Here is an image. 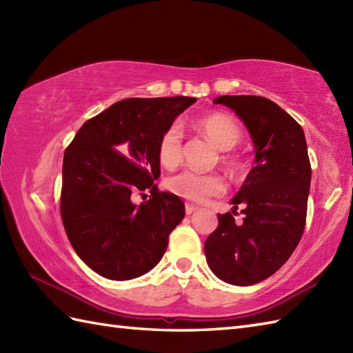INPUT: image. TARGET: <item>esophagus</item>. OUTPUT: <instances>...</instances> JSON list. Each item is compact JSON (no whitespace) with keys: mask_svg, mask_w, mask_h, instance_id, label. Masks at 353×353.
Segmentation results:
<instances>
[{"mask_svg":"<svg viewBox=\"0 0 353 353\" xmlns=\"http://www.w3.org/2000/svg\"><path fill=\"white\" fill-rule=\"evenodd\" d=\"M197 206H194V205H191V203H186L185 205V212H186V215H191L192 212H196L197 211Z\"/></svg>","mask_w":353,"mask_h":353,"instance_id":"esophagus-1","label":"esophagus"}]
</instances>
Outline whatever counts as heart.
Listing matches in <instances>:
<instances>
[{"label": "heart", "mask_w": 353, "mask_h": 353, "mask_svg": "<svg viewBox=\"0 0 353 353\" xmlns=\"http://www.w3.org/2000/svg\"><path fill=\"white\" fill-rule=\"evenodd\" d=\"M197 127L221 152L232 150L241 139L238 124L224 114L200 118ZM181 157L182 130L179 124H171L163 130L157 142V159L165 168H172L179 163ZM165 186L176 196L191 201H205L208 197L219 196L224 191V182L220 176L203 174L194 170H182L170 176L165 181Z\"/></svg>", "instance_id": "obj_1"}]
</instances>
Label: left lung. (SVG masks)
<instances>
[{"label":"left lung","instance_id":"left-lung-1","mask_svg":"<svg viewBox=\"0 0 353 353\" xmlns=\"http://www.w3.org/2000/svg\"><path fill=\"white\" fill-rule=\"evenodd\" d=\"M214 103L234 110L247 127L254 167L230 200L235 209L243 206L244 221L219 215L205 254L219 279L253 285L276 273L301 241L311 185L308 147L302 127L272 100L221 95Z\"/></svg>","mask_w":353,"mask_h":353}]
</instances>
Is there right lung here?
Segmentation results:
<instances>
[{"label": "right lung", "instance_id": "right-lung-1", "mask_svg": "<svg viewBox=\"0 0 353 353\" xmlns=\"http://www.w3.org/2000/svg\"><path fill=\"white\" fill-rule=\"evenodd\" d=\"M194 97L121 100L80 127L66 148L61 214L70 243L95 273L129 281L156 267L185 216L183 201L159 192L157 142ZM152 199L138 207L134 192Z\"/></svg>", "mask_w": 353, "mask_h": 353}]
</instances>
